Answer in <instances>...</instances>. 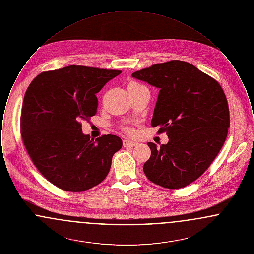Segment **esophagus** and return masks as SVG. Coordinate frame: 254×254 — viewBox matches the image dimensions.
Returning a JSON list of instances; mask_svg holds the SVG:
<instances>
[{"label": "esophagus", "mask_w": 254, "mask_h": 254, "mask_svg": "<svg viewBox=\"0 0 254 254\" xmlns=\"http://www.w3.org/2000/svg\"><path fill=\"white\" fill-rule=\"evenodd\" d=\"M123 145L125 147H131V146H136L138 145V143L131 141V140H128V139H126V140H124Z\"/></svg>", "instance_id": "esophagus-1"}]
</instances>
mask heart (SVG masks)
Returning <instances> with one entry per match:
<instances>
[{"instance_id": "1", "label": "heart", "mask_w": 254, "mask_h": 254, "mask_svg": "<svg viewBox=\"0 0 254 254\" xmlns=\"http://www.w3.org/2000/svg\"><path fill=\"white\" fill-rule=\"evenodd\" d=\"M127 132H131V129H129V128H127Z\"/></svg>"}]
</instances>
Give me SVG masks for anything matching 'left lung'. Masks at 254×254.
<instances>
[{"instance_id":"8db88e82","label":"left lung","mask_w":254,"mask_h":254,"mask_svg":"<svg viewBox=\"0 0 254 254\" xmlns=\"http://www.w3.org/2000/svg\"><path fill=\"white\" fill-rule=\"evenodd\" d=\"M160 91L151 126L167 132L169 143H147L144 165L149 181L181 189L198 179L224 145L230 127L227 97L217 81L191 64L172 60L132 73Z\"/></svg>"}]
</instances>
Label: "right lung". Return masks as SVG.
I'll list each match as a JSON object with an SVG mask.
<instances>
[{"label": "right lung", "mask_w": 254, "mask_h": 254, "mask_svg": "<svg viewBox=\"0 0 254 254\" xmlns=\"http://www.w3.org/2000/svg\"><path fill=\"white\" fill-rule=\"evenodd\" d=\"M121 70L84 65L40 73L24 94L21 135L42 175L61 190L81 192L103 181L121 138L96 140L82 132V122L96 114L98 93Z\"/></svg>", "instance_id": "add662e5"}]
</instances>
